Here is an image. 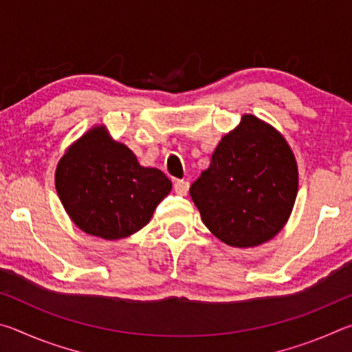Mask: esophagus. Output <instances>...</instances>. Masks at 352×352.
I'll use <instances>...</instances> for the list:
<instances>
[{
  "instance_id": "esophagus-1",
  "label": "esophagus",
  "mask_w": 352,
  "mask_h": 352,
  "mask_svg": "<svg viewBox=\"0 0 352 352\" xmlns=\"http://www.w3.org/2000/svg\"><path fill=\"white\" fill-rule=\"evenodd\" d=\"M174 189L178 195H186L189 190V182L186 180H177L174 183Z\"/></svg>"
}]
</instances>
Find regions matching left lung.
<instances>
[{
	"label": "left lung",
	"mask_w": 352,
	"mask_h": 352,
	"mask_svg": "<svg viewBox=\"0 0 352 352\" xmlns=\"http://www.w3.org/2000/svg\"><path fill=\"white\" fill-rule=\"evenodd\" d=\"M298 190V169L285 140L269 124L243 115L225 135L210 168L189 188L201 220L231 247H256L287 222Z\"/></svg>",
	"instance_id": "obj_1"
}]
</instances>
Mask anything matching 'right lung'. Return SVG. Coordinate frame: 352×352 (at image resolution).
<instances>
[{"instance_id": "obj_1", "label": "right lung", "mask_w": 352, "mask_h": 352, "mask_svg": "<svg viewBox=\"0 0 352 352\" xmlns=\"http://www.w3.org/2000/svg\"><path fill=\"white\" fill-rule=\"evenodd\" d=\"M56 188L82 231L113 241L147 225L172 183L160 169L141 166L104 127H94L58 162Z\"/></svg>"}]
</instances>
